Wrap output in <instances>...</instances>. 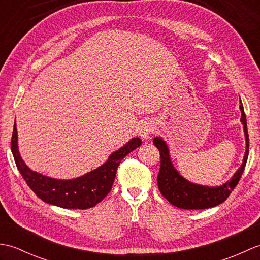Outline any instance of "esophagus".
<instances>
[{
	"label": "esophagus",
	"instance_id": "esophagus-1",
	"mask_svg": "<svg viewBox=\"0 0 260 260\" xmlns=\"http://www.w3.org/2000/svg\"><path fill=\"white\" fill-rule=\"evenodd\" d=\"M153 131H154L153 125H151V123H145V124H143V126L141 127L140 135H141L143 140H146L151 136V134L153 133Z\"/></svg>",
	"mask_w": 260,
	"mask_h": 260
}]
</instances>
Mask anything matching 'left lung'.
I'll use <instances>...</instances> for the list:
<instances>
[{
	"instance_id": "left-lung-1",
	"label": "left lung",
	"mask_w": 260,
	"mask_h": 260,
	"mask_svg": "<svg viewBox=\"0 0 260 260\" xmlns=\"http://www.w3.org/2000/svg\"><path fill=\"white\" fill-rule=\"evenodd\" d=\"M240 110H241V121L244 124L245 135H246V145L247 150L245 153L244 162L241 167L237 171L235 175L230 181L224 183L221 186L209 187L198 184H193L178 173L174 169L172 162L170 159L168 146L161 137H155L153 143L159 151V157H161V168L157 175V185L163 197L172 203L173 206L187 209V210H199V209H208L218 206V204L224 202L230 193L234 191L236 185L241 178L242 173L246 167L248 153H249V136H248L247 129V120L244 106L240 101Z\"/></svg>"
}]
</instances>
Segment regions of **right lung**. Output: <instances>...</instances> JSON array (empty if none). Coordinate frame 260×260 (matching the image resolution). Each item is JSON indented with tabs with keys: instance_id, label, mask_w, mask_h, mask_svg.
Returning <instances> with one entry per match:
<instances>
[{
	"instance_id": "add662e5",
	"label": "right lung",
	"mask_w": 260,
	"mask_h": 260,
	"mask_svg": "<svg viewBox=\"0 0 260 260\" xmlns=\"http://www.w3.org/2000/svg\"><path fill=\"white\" fill-rule=\"evenodd\" d=\"M141 143L139 137L132 139L126 145L114 152L102 167L74 180L51 179L33 172L27 168L18 150V131L15 124L11 140V150L16 168L26 184L42 201L64 209H89L95 207L110 192L120 161L127 154L139 147Z\"/></svg>"
}]
</instances>
